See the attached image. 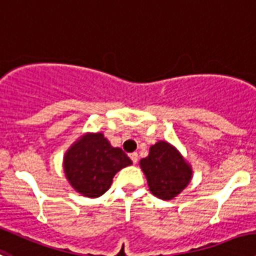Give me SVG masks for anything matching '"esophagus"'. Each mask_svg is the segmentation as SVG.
<instances>
[{"instance_id":"34e87169","label":"esophagus","mask_w":256,"mask_h":256,"mask_svg":"<svg viewBox=\"0 0 256 256\" xmlns=\"http://www.w3.org/2000/svg\"><path fill=\"white\" fill-rule=\"evenodd\" d=\"M130 158H131V161H132L134 164H136L138 162V152H131L130 155Z\"/></svg>"}]
</instances>
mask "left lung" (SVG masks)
Returning <instances> with one entry per match:
<instances>
[{"mask_svg":"<svg viewBox=\"0 0 256 256\" xmlns=\"http://www.w3.org/2000/svg\"><path fill=\"white\" fill-rule=\"evenodd\" d=\"M150 191L156 198L171 200L180 194L191 178V168L178 150L165 141L150 148L148 158L140 161Z\"/></svg>","mask_w":256,"mask_h":256,"instance_id":"obj_1","label":"left lung"}]
</instances>
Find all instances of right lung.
<instances>
[{
  "instance_id": "add662e5",
  "label": "right lung",
  "mask_w": 256,
  "mask_h": 256,
  "mask_svg": "<svg viewBox=\"0 0 256 256\" xmlns=\"http://www.w3.org/2000/svg\"><path fill=\"white\" fill-rule=\"evenodd\" d=\"M131 164L130 158L120 148H112L102 134H91L71 146L64 168L76 191L98 198L108 190L115 174Z\"/></svg>"
}]
</instances>
